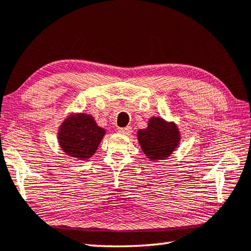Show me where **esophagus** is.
<instances>
[{
	"mask_svg": "<svg viewBox=\"0 0 251 251\" xmlns=\"http://www.w3.org/2000/svg\"><path fill=\"white\" fill-rule=\"evenodd\" d=\"M131 131H132V129L130 126H126V127H122V128H119V132L123 135H130Z\"/></svg>",
	"mask_w": 251,
	"mask_h": 251,
	"instance_id": "esophagus-1",
	"label": "esophagus"
}]
</instances>
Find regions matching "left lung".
<instances>
[{"label":"left lung","instance_id":"obj_1","mask_svg":"<svg viewBox=\"0 0 251 251\" xmlns=\"http://www.w3.org/2000/svg\"><path fill=\"white\" fill-rule=\"evenodd\" d=\"M140 148L149 161L165 160L178 148L181 135L177 124L161 116H151L148 126L137 131Z\"/></svg>","mask_w":251,"mask_h":251}]
</instances>
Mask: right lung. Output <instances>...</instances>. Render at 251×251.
Returning a JSON list of instances; mask_svg holds the SVG:
<instances>
[{
  "mask_svg": "<svg viewBox=\"0 0 251 251\" xmlns=\"http://www.w3.org/2000/svg\"><path fill=\"white\" fill-rule=\"evenodd\" d=\"M106 129L102 128L91 114L70 113L57 129L61 150L71 158L86 161L96 153Z\"/></svg>",
  "mask_w": 251,
  "mask_h": 251,
  "instance_id": "1",
  "label": "right lung"
}]
</instances>
